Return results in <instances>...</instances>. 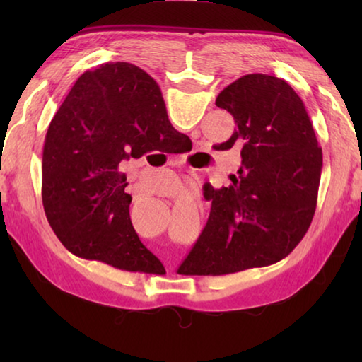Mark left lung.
Returning a JSON list of instances; mask_svg holds the SVG:
<instances>
[{
    "label": "left lung",
    "instance_id": "left-lung-1",
    "mask_svg": "<svg viewBox=\"0 0 362 362\" xmlns=\"http://www.w3.org/2000/svg\"><path fill=\"white\" fill-rule=\"evenodd\" d=\"M236 129L218 150L241 148L230 187L212 188L211 216L183 262L185 274L238 273L283 260L315 216L322 150L303 102L284 79L241 76L217 95Z\"/></svg>",
    "mask_w": 362,
    "mask_h": 362
}]
</instances>
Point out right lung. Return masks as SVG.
Segmentation results:
<instances>
[{
    "mask_svg": "<svg viewBox=\"0 0 362 362\" xmlns=\"http://www.w3.org/2000/svg\"><path fill=\"white\" fill-rule=\"evenodd\" d=\"M185 140L142 69L110 62L83 73L49 124L42 148V206L60 243L81 259L153 273L158 259L134 230L132 198L119 168Z\"/></svg>",
    "mask_w": 362,
    "mask_h": 362,
    "instance_id": "right-lung-1",
    "label": "right lung"
}]
</instances>
